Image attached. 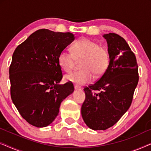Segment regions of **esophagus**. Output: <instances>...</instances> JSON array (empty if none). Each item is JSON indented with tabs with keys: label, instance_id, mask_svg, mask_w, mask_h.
I'll return each instance as SVG.
<instances>
[{
	"label": "esophagus",
	"instance_id": "esophagus-1",
	"mask_svg": "<svg viewBox=\"0 0 151 151\" xmlns=\"http://www.w3.org/2000/svg\"><path fill=\"white\" fill-rule=\"evenodd\" d=\"M74 88H75V89H80V88H81V87H80V86H78L77 85L74 86Z\"/></svg>",
	"mask_w": 151,
	"mask_h": 151
}]
</instances>
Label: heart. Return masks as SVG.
<instances>
[{
	"mask_svg": "<svg viewBox=\"0 0 151 151\" xmlns=\"http://www.w3.org/2000/svg\"><path fill=\"white\" fill-rule=\"evenodd\" d=\"M58 64L66 72L73 69L77 62H80L81 70L67 74V81L82 85L93 78H99L106 71L110 62V55L106 47L89 39H81L72 46V52L65 49L59 53Z\"/></svg>",
	"mask_w": 151,
	"mask_h": 151,
	"instance_id": "b5f03b06",
	"label": "heart"
}]
</instances>
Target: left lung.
Wrapping results in <instances>:
<instances>
[{
  "instance_id": "obj_1",
  "label": "left lung",
  "mask_w": 151,
  "mask_h": 151,
  "mask_svg": "<svg viewBox=\"0 0 151 151\" xmlns=\"http://www.w3.org/2000/svg\"><path fill=\"white\" fill-rule=\"evenodd\" d=\"M104 37L109 65L98 81L84 87L86 98L81 108L84 122L96 131H104L119 121L131 106L139 81L137 60L126 40L115 33Z\"/></svg>"
}]
</instances>
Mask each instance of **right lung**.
I'll return each instance as SVG.
<instances>
[{
	"label": "right lung",
	"instance_id": "obj_1",
	"mask_svg": "<svg viewBox=\"0 0 151 151\" xmlns=\"http://www.w3.org/2000/svg\"><path fill=\"white\" fill-rule=\"evenodd\" d=\"M74 40L70 32L37 30L16 47L9 67L12 102L23 119L45 127L59 113L63 100L73 93V84H59L63 73L58 55Z\"/></svg>",
	"mask_w": 151,
	"mask_h": 151
}]
</instances>
